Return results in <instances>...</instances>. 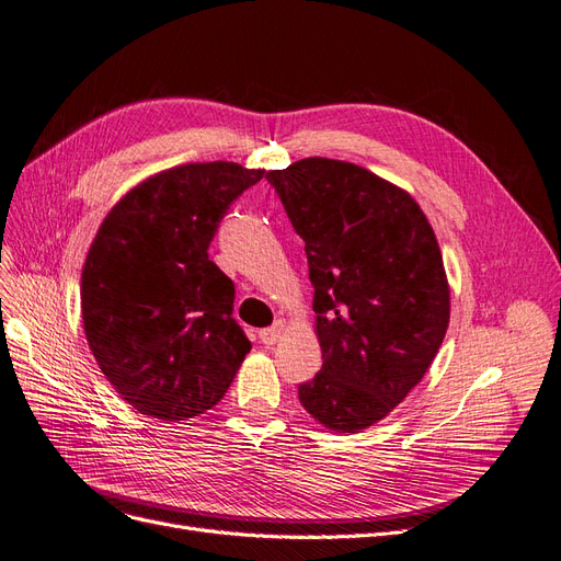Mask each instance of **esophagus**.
Here are the masks:
<instances>
[{
  "label": "esophagus",
  "mask_w": 561,
  "mask_h": 561,
  "mask_svg": "<svg viewBox=\"0 0 561 561\" xmlns=\"http://www.w3.org/2000/svg\"><path fill=\"white\" fill-rule=\"evenodd\" d=\"M284 331H286V321H282V319H277L275 323H273V327H270V329H263L261 333H259V337H261V342H263V345H275V342L284 335Z\"/></svg>",
  "instance_id": "obj_1"
}]
</instances>
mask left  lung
Masks as SVG:
<instances>
[{
  "label": "left lung",
  "mask_w": 561,
  "mask_h": 561,
  "mask_svg": "<svg viewBox=\"0 0 561 561\" xmlns=\"http://www.w3.org/2000/svg\"><path fill=\"white\" fill-rule=\"evenodd\" d=\"M305 240L323 366L300 405L331 431H364L399 405L449 323L443 254L414 197L345 160L265 174Z\"/></svg>",
  "instance_id": "1"
}]
</instances>
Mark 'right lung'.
I'll return each mask as SVG.
<instances>
[{
    "instance_id": "obj_1",
    "label": "right lung",
    "mask_w": 561,
    "mask_h": 561,
    "mask_svg": "<svg viewBox=\"0 0 561 561\" xmlns=\"http://www.w3.org/2000/svg\"><path fill=\"white\" fill-rule=\"evenodd\" d=\"M238 162H186L144 179L104 216L81 273L85 340L125 403L186 422L224 399L251 350L234 286L209 242L263 179Z\"/></svg>"
}]
</instances>
